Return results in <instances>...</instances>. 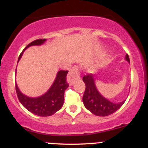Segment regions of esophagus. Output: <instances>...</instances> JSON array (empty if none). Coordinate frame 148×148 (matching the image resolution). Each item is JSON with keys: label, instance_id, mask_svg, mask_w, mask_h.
I'll use <instances>...</instances> for the list:
<instances>
[{"label": "esophagus", "instance_id": "obj_1", "mask_svg": "<svg viewBox=\"0 0 148 148\" xmlns=\"http://www.w3.org/2000/svg\"><path fill=\"white\" fill-rule=\"evenodd\" d=\"M79 78H80L79 68H78V66H73V69H71L70 71L69 72V73H68L66 80H67V82L69 83V84L72 85L73 82H75V80H77V79H78Z\"/></svg>", "mask_w": 148, "mask_h": 148}]
</instances>
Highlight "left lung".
Wrapping results in <instances>:
<instances>
[{
    "mask_svg": "<svg viewBox=\"0 0 148 148\" xmlns=\"http://www.w3.org/2000/svg\"><path fill=\"white\" fill-rule=\"evenodd\" d=\"M125 60L130 63V58L127 54L125 56ZM83 82L86 85L85 91L82 99L83 103L85 108L95 116H107L113 114L121 108L126 101L114 103L104 98L99 92L95 86V78L92 75H84L83 77Z\"/></svg>",
    "mask_w": 148,
    "mask_h": 148,
    "instance_id": "1",
    "label": "left lung"
}]
</instances>
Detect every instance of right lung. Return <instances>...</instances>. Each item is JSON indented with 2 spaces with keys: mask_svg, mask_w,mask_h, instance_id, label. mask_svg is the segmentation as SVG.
<instances>
[{
  "mask_svg": "<svg viewBox=\"0 0 148 148\" xmlns=\"http://www.w3.org/2000/svg\"><path fill=\"white\" fill-rule=\"evenodd\" d=\"M46 39H38L27 46L19 56L18 61L22 57L23 51L31 46H40L46 41ZM68 71L60 70L58 72L56 78L50 88L38 97H29L21 92L15 84V89L18 98L22 105L29 112L38 116H49L56 113L62 108L64 100V91L69 84L66 82Z\"/></svg>",
  "mask_w": 148,
  "mask_h": 148,
  "instance_id": "add662e5",
  "label": "right lung"
}]
</instances>
